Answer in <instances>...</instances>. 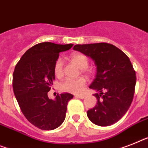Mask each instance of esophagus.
Masks as SVG:
<instances>
[{
	"label": "esophagus",
	"mask_w": 148,
	"mask_h": 148,
	"mask_svg": "<svg viewBox=\"0 0 148 148\" xmlns=\"http://www.w3.org/2000/svg\"><path fill=\"white\" fill-rule=\"evenodd\" d=\"M75 97H76V98L84 99V98H85V95H75Z\"/></svg>",
	"instance_id": "34e87169"
}]
</instances>
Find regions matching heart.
<instances>
[{
    "instance_id": "1",
    "label": "heart",
    "mask_w": 148,
    "mask_h": 148,
    "mask_svg": "<svg viewBox=\"0 0 148 148\" xmlns=\"http://www.w3.org/2000/svg\"><path fill=\"white\" fill-rule=\"evenodd\" d=\"M70 60L75 65L81 68V71L82 73H88V59L86 55L82 53H74L70 56ZM54 74L56 76L58 77L63 75V62L61 59H58L55 63ZM85 84L86 79L84 77H79L74 79H66L62 83L61 88L67 92L78 94L81 92Z\"/></svg>"
}]
</instances>
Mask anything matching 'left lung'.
<instances>
[{"instance_id":"obj_1","label":"left lung","mask_w":148,"mask_h":148,"mask_svg":"<svg viewBox=\"0 0 148 148\" xmlns=\"http://www.w3.org/2000/svg\"><path fill=\"white\" fill-rule=\"evenodd\" d=\"M73 49L90 57L97 66L90 88L99 91L94 96L97 104L88 110V119L100 126H108L125 115L132 102L136 75L124 52L108 43L76 45Z\"/></svg>"}]
</instances>
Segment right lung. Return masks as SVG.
<instances>
[{
    "label": "right lung",
    "instance_id": "right-lung-1",
    "mask_svg": "<svg viewBox=\"0 0 148 148\" xmlns=\"http://www.w3.org/2000/svg\"><path fill=\"white\" fill-rule=\"evenodd\" d=\"M73 44L42 42L26 51L16 65L13 88L22 113L29 122L42 130H53L63 123L67 103L73 97L69 93L49 99L47 92L55 79L54 64L60 52Z\"/></svg>",
    "mask_w": 148,
    "mask_h": 148
}]
</instances>
